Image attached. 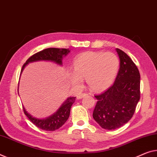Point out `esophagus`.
Instances as JSON below:
<instances>
[{"label": "esophagus", "mask_w": 157, "mask_h": 157, "mask_svg": "<svg viewBox=\"0 0 157 157\" xmlns=\"http://www.w3.org/2000/svg\"><path fill=\"white\" fill-rule=\"evenodd\" d=\"M87 95H88V94H86V93H81V94H80V95H78V96H77V99H81V98H83V97H85V96H86Z\"/></svg>", "instance_id": "obj_1"}]
</instances>
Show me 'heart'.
I'll return each mask as SVG.
<instances>
[{
    "mask_svg": "<svg viewBox=\"0 0 157 157\" xmlns=\"http://www.w3.org/2000/svg\"><path fill=\"white\" fill-rule=\"evenodd\" d=\"M74 70L71 81L74 86L80 87L82 78L92 91L105 90L114 83L120 67V60L112 52H86L74 60Z\"/></svg>",
    "mask_w": 157,
    "mask_h": 157,
    "instance_id": "heart-1",
    "label": "heart"
}]
</instances>
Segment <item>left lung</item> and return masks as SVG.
Instances as JSON below:
<instances>
[{"instance_id":"obj_1","label":"left lung","mask_w":157,"mask_h":157,"mask_svg":"<svg viewBox=\"0 0 157 157\" xmlns=\"http://www.w3.org/2000/svg\"><path fill=\"white\" fill-rule=\"evenodd\" d=\"M120 68L114 83L105 92L95 95L93 113L95 121L107 130H114L131 120L140 98V75L128 55L117 48Z\"/></svg>"}]
</instances>
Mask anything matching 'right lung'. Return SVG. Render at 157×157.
<instances>
[{"label": "right lung", "instance_id": "1", "mask_svg": "<svg viewBox=\"0 0 157 157\" xmlns=\"http://www.w3.org/2000/svg\"><path fill=\"white\" fill-rule=\"evenodd\" d=\"M69 52V49H66V48H50L43 50L41 51L38 52L36 53L31 55L29 58L26 60L25 63L23 64L21 72L22 71L28 63L36 61H40V60L52 61L61 65L62 64V57L64 55V56L67 55ZM75 100L76 97H70L67 98V100L62 104L59 109L53 115L50 116V117L45 119H38L33 117L32 116L27 113L25 107H23V110L25 115L36 126L46 131H54L55 130L59 128L69 119L71 105H73Z\"/></svg>", "mask_w": 157, "mask_h": 157}]
</instances>
